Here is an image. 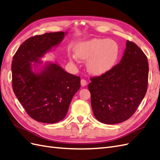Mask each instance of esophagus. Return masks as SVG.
Wrapping results in <instances>:
<instances>
[{
  "instance_id": "esophagus-1",
  "label": "esophagus",
  "mask_w": 160,
  "mask_h": 160,
  "mask_svg": "<svg viewBox=\"0 0 160 160\" xmlns=\"http://www.w3.org/2000/svg\"><path fill=\"white\" fill-rule=\"evenodd\" d=\"M80 83H81L82 87H85V86L87 85V81H86L85 80H84V79H82V80H81V81H80Z\"/></svg>"
}]
</instances>
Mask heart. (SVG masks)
I'll list each match as a JSON object with an SVG mask.
<instances>
[{
  "instance_id": "obj_1",
  "label": "heart",
  "mask_w": 160,
  "mask_h": 160,
  "mask_svg": "<svg viewBox=\"0 0 160 160\" xmlns=\"http://www.w3.org/2000/svg\"><path fill=\"white\" fill-rule=\"evenodd\" d=\"M70 55L72 62L80 59L87 60L88 72L94 75H102L112 69L116 65L120 53L116 41L108 38H94L77 43Z\"/></svg>"
}]
</instances>
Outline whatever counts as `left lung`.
<instances>
[{"instance_id": "obj_1", "label": "left lung", "mask_w": 160, "mask_h": 160, "mask_svg": "<svg viewBox=\"0 0 160 160\" xmlns=\"http://www.w3.org/2000/svg\"><path fill=\"white\" fill-rule=\"evenodd\" d=\"M126 47L120 63L101 76L91 78L88 86L94 116L104 124L128 120L147 90L149 65L146 55L129 40Z\"/></svg>"}]
</instances>
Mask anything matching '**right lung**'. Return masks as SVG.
I'll list each match as a JSON object with an SVG mask.
<instances>
[{
  "label": "right lung",
  "instance_id": "1",
  "mask_svg": "<svg viewBox=\"0 0 160 160\" xmlns=\"http://www.w3.org/2000/svg\"><path fill=\"white\" fill-rule=\"evenodd\" d=\"M67 32L34 36L26 40L13 56L12 87L26 112L36 121L54 124L66 116L80 88V78L53 62L40 59L62 42ZM34 69L33 70V69Z\"/></svg>",
  "mask_w": 160,
  "mask_h": 160
}]
</instances>
